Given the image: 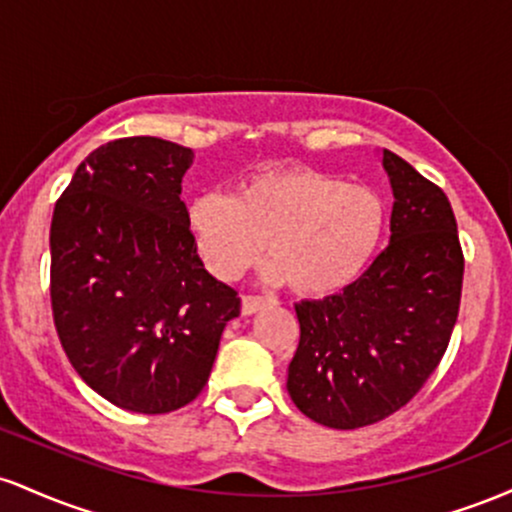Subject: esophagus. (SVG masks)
I'll use <instances>...</instances> for the list:
<instances>
[{
    "instance_id": "34e87169",
    "label": "esophagus",
    "mask_w": 512,
    "mask_h": 512,
    "mask_svg": "<svg viewBox=\"0 0 512 512\" xmlns=\"http://www.w3.org/2000/svg\"><path fill=\"white\" fill-rule=\"evenodd\" d=\"M264 305H267V298L243 296V305H240V310H243V315H252V313H257L260 308H264Z\"/></svg>"
}]
</instances>
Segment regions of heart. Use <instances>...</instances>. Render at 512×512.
<instances>
[{
	"mask_svg": "<svg viewBox=\"0 0 512 512\" xmlns=\"http://www.w3.org/2000/svg\"><path fill=\"white\" fill-rule=\"evenodd\" d=\"M187 231L207 269L223 281L257 264L267 243V279L301 296L346 289L368 269L385 238V202L368 187L313 168L252 175L236 197L190 199Z\"/></svg>",
	"mask_w": 512,
	"mask_h": 512,
	"instance_id": "obj_1",
	"label": "heart"
}]
</instances>
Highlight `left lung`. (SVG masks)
I'll return each mask as SVG.
<instances>
[{
  "label": "left lung",
  "instance_id": "obj_1",
  "mask_svg": "<svg viewBox=\"0 0 512 512\" xmlns=\"http://www.w3.org/2000/svg\"><path fill=\"white\" fill-rule=\"evenodd\" d=\"M395 207L390 245L354 284L296 303L301 339L289 395L315 424L351 431L409 402L448 349L464 255L445 192L383 151Z\"/></svg>",
  "mask_w": 512,
  "mask_h": 512
}]
</instances>
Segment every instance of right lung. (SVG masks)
<instances>
[{
	"label": "right lung",
	"instance_id": "add662e5",
	"mask_svg": "<svg viewBox=\"0 0 512 512\" xmlns=\"http://www.w3.org/2000/svg\"><path fill=\"white\" fill-rule=\"evenodd\" d=\"M187 146L125 137L98 146L57 199L50 301L81 380L115 407L168 414L207 385L238 291L214 279L187 231Z\"/></svg>",
	"mask_w": 512,
	"mask_h": 512
}]
</instances>
